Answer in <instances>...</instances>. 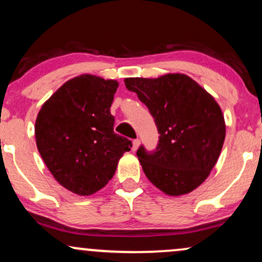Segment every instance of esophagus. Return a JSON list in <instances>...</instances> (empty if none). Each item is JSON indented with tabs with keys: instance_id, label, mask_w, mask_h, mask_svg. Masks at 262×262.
I'll return each instance as SVG.
<instances>
[{
	"instance_id": "34e87169",
	"label": "esophagus",
	"mask_w": 262,
	"mask_h": 262,
	"mask_svg": "<svg viewBox=\"0 0 262 262\" xmlns=\"http://www.w3.org/2000/svg\"><path fill=\"white\" fill-rule=\"evenodd\" d=\"M139 144H140V140L139 139H134L133 140V151H135V150H137L138 148H139Z\"/></svg>"
}]
</instances>
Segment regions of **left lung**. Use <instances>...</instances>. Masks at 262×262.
I'll use <instances>...</instances> for the list:
<instances>
[{"instance_id":"obj_1","label":"left lung","mask_w":262,"mask_h":262,"mask_svg":"<svg viewBox=\"0 0 262 262\" xmlns=\"http://www.w3.org/2000/svg\"><path fill=\"white\" fill-rule=\"evenodd\" d=\"M124 82L148 107L160 134L154 151L143 145L137 151L145 176L167 196L196 189L217 164L225 139L224 116L214 97L183 74Z\"/></svg>"}]
</instances>
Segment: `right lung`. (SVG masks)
I'll use <instances>...</instances> for the list:
<instances>
[{
	"mask_svg": "<svg viewBox=\"0 0 262 262\" xmlns=\"http://www.w3.org/2000/svg\"><path fill=\"white\" fill-rule=\"evenodd\" d=\"M116 80L81 75L66 81L41 106L35 141L41 159L62 187L90 196L107 185L132 141L113 130Z\"/></svg>",
	"mask_w": 262,
	"mask_h": 262,
	"instance_id": "obj_1",
	"label": "right lung"
}]
</instances>
